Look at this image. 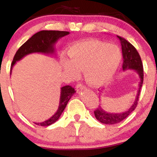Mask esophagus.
<instances>
[{"mask_svg":"<svg viewBox=\"0 0 157 157\" xmlns=\"http://www.w3.org/2000/svg\"><path fill=\"white\" fill-rule=\"evenodd\" d=\"M86 89V86L82 84H77L76 86V90L77 92H80V91H82V89Z\"/></svg>","mask_w":157,"mask_h":157,"instance_id":"1","label":"esophagus"}]
</instances>
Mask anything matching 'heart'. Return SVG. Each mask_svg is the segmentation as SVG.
Instances as JSON below:
<instances>
[{"mask_svg":"<svg viewBox=\"0 0 157 157\" xmlns=\"http://www.w3.org/2000/svg\"><path fill=\"white\" fill-rule=\"evenodd\" d=\"M68 52L70 60H62L64 71L77 77L79 70H82L86 82L92 86H102L111 80L122 60L117 46L94 40L75 44Z\"/></svg>","mask_w":157,"mask_h":157,"instance_id":"b5f03b06","label":"heart"}]
</instances>
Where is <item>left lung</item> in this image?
Returning <instances> with one entry per match:
<instances>
[{"instance_id":"8db88e82","label":"left lung","mask_w":157,"mask_h":157,"mask_svg":"<svg viewBox=\"0 0 157 157\" xmlns=\"http://www.w3.org/2000/svg\"><path fill=\"white\" fill-rule=\"evenodd\" d=\"M117 37L120 40L122 46V57H123L122 69H123V71L127 69L134 70L138 74L140 81L139 82L137 94L135 98L134 103L128 109H127V111L121 113L106 112L100 105H99V107L95 110L94 115L97 120L102 123L108 124V125H113V124L119 123V122L125 120L133 111H134L136 105H137L140 89H141L142 83H143V66H142L141 57L139 55L138 52L136 51V49L132 44H131L128 41L126 40L123 37H120V36H117ZM101 92L102 91H100V94H101Z\"/></svg>"}]
</instances>
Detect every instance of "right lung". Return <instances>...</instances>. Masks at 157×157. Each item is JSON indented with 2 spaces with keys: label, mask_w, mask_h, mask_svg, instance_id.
<instances>
[{
  "label": "right lung",
  "mask_w": 157,
  "mask_h": 157,
  "mask_svg": "<svg viewBox=\"0 0 157 157\" xmlns=\"http://www.w3.org/2000/svg\"><path fill=\"white\" fill-rule=\"evenodd\" d=\"M69 34L65 31H52V30H43L38 32L32 36L26 43L18 48L14 56L11 66L10 75L12 74V68L17 61L21 60L23 57L32 53H43L46 55H55V45L61 37ZM76 91L71 86H65L60 89V103L57 111L52 117L42 122H35V124L41 126H48L55 122L60 117L61 113L64 111L68 102Z\"/></svg>",
  "instance_id": "add662e5"
}]
</instances>
